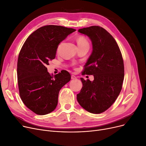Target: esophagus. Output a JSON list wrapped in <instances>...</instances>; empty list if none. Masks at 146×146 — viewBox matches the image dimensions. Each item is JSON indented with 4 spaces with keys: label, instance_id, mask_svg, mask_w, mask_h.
<instances>
[{
    "label": "esophagus",
    "instance_id": "esophagus-1",
    "mask_svg": "<svg viewBox=\"0 0 146 146\" xmlns=\"http://www.w3.org/2000/svg\"><path fill=\"white\" fill-rule=\"evenodd\" d=\"M71 79H76V76H75L74 75H72Z\"/></svg>",
    "mask_w": 146,
    "mask_h": 146
}]
</instances>
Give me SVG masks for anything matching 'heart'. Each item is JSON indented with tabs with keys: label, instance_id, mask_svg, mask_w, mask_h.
<instances>
[{
	"label": "heart",
	"instance_id": "heart-1",
	"mask_svg": "<svg viewBox=\"0 0 146 146\" xmlns=\"http://www.w3.org/2000/svg\"><path fill=\"white\" fill-rule=\"evenodd\" d=\"M77 43H78V45H81L83 44H88V42L86 40L85 38H84L83 36H80L78 38Z\"/></svg>",
	"mask_w": 146,
	"mask_h": 146
}]
</instances>
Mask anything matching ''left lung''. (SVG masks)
<instances>
[{"label":"left lung","instance_id":"1","mask_svg":"<svg viewBox=\"0 0 146 146\" xmlns=\"http://www.w3.org/2000/svg\"><path fill=\"white\" fill-rule=\"evenodd\" d=\"M78 32L87 35L92 44V52L83 74L94 75V80L80 78L83 86L77 100L87 111L101 113L114 103L121 90L124 78L123 59L116 41L103 28L92 26Z\"/></svg>","mask_w":146,"mask_h":146}]
</instances>
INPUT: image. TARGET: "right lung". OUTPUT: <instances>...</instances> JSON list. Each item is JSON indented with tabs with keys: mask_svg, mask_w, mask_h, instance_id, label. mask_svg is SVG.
<instances>
[{
	"mask_svg": "<svg viewBox=\"0 0 146 146\" xmlns=\"http://www.w3.org/2000/svg\"><path fill=\"white\" fill-rule=\"evenodd\" d=\"M75 31L58 25L42 27L29 36L20 51L17 64L20 97L36 114L44 115L54 110L60 89L71 79L66 70L51 76L46 66L55 58L59 44Z\"/></svg>",
	"mask_w": 146,
	"mask_h": 146,
	"instance_id": "right-lung-1",
	"label": "right lung"
}]
</instances>
